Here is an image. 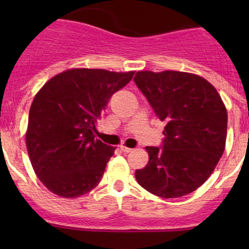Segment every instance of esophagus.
<instances>
[{"label":"esophagus","mask_w":249,"mask_h":249,"mask_svg":"<svg viewBox=\"0 0 249 249\" xmlns=\"http://www.w3.org/2000/svg\"><path fill=\"white\" fill-rule=\"evenodd\" d=\"M120 149H122L124 153H131L132 150H134L132 148H127V147H125V145H120Z\"/></svg>","instance_id":"34e87169"}]
</instances>
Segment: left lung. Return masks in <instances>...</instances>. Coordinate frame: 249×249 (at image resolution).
Segmentation results:
<instances>
[{
    "instance_id": "left-lung-1",
    "label": "left lung",
    "mask_w": 249,
    "mask_h": 249,
    "mask_svg": "<svg viewBox=\"0 0 249 249\" xmlns=\"http://www.w3.org/2000/svg\"><path fill=\"white\" fill-rule=\"evenodd\" d=\"M165 122L160 147H145L149 161L135 176L141 187L164 199L180 197L206 182L225 148L228 113L211 83L178 71H141L134 78Z\"/></svg>"
}]
</instances>
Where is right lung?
I'll return each mask as SVG.
<instances>
[{"instance_id":"obj_1","label":"right lung","mask_w":249,"mask_h":249,"mask_svg":"<svg viewBox=\"0 0 249 249\" xmlns=\"http://www.w3.org/2000/svg\"><path fill=\"white\" fill-rule=\"evenodd\" d=\"M134 73L69 70L37 92L30 108L26 147L37 177L50 192L72 199L99 184L115 148L95 139V124L113 94Z\"/></svg>"}]
</instances>
